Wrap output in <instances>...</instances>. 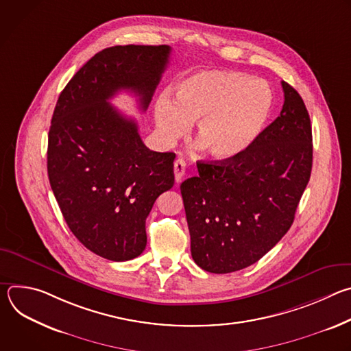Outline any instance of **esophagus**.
<instances>
[{"label": "esophagus", "mask_w": 351, "mask_h": 351, "mask_svg": "<svg viewBox=\"0 0 351 351\" xmlns=\"http://www.w3.org/2000/svg\"><path fill=\"white\" fill-rule=\"evenodd\" d=\"M173 172H175V179L176 182H180L184 176V172H186V162L179 158L175 161V165H173Z\"/></svg>", "instance_id": "1"}]
</instances>
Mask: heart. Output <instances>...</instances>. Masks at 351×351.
Wrapping results in <instances>:
<instances>
[{
  "instance_id": "b5f03b06",
  "label": "heart",
  "mask_w": 351,
  "mask_h": 351,
  "mask_svg": "<svg viewBox=\"0 0 351 351\" xmlns=\"http://www.w3.org/2000/svg\"><path fill=\"white\" fill-rule=\"evenodd\" d=\"M274 104L269 86L245 75L206 71L176 87V103L162 94L154 117L165 144L183 137L195 122V141L215 160H232L252 147L263 132Z\"/></svg>"
}]
</instances>
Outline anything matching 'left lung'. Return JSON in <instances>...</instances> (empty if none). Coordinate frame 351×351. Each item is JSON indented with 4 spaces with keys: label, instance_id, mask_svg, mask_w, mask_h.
I'll return each mask as SVG.
<instances>
[{
    "label": "left lung",
    "instance_id": "8db88e82",
    "mask_svg": "<svg viewBox=\"0 0 351 351\" xmlns=\"http://www.w3.org/2000/svg\"><path fill=\"white\" fill-rule=\"evenodd\" d=\"M280 115L243 154L197 162L180 184L191 257L207 272L257 263L290 229L313 168V132L300 94L282 82Z\"/></svg>",
    "mask_w": 351,
    "mask_h": 351
}]
</instances>
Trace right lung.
<instances>
[{
	"instance_id": "right-lung-1",
	"label": "right lung",
	"mask_w": 351,
	"mask_h": 351,
	"mask_svg": "<svg viewBox=\"0 0 351 351\" xmlns=\"http://www.w3.org/2000/svg\"><path fill=\"white\" fill-rule=\"evenodd\" d=\"M169 56V45L97 53L60 94L49 126L47 171L61 213L76 239L110 261L144 252L145 219L175 183V154L147 148L134 119L110 99L125 90L145 111Z\"/></svg>"
}]
</instances>
